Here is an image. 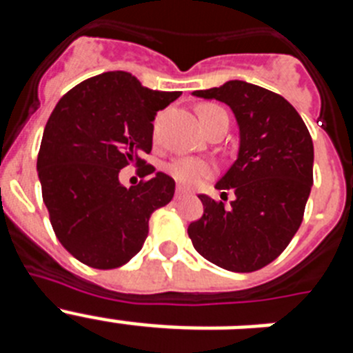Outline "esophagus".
Wrapping results in <instances>:
<instances>
[{
  "label": "esophagus",
  "instance_id": "34e87169",
  "mask_svg": "<svg viewBox=\"0 0 353 353\" xmlns=\"http://www.w3.org/2000/svg\"><path fill=\"white\" fill-rule=\"evenodd\" d=\"M183 196H187L185 189H183V187H176V192H174V198L180 199V198H183Z\"/></svg>",
  "mask_w": 353,
  "mask_h": 353
}]
</instances>
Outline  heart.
I'll list each match as a JSON object with an SVG mask.
<instances>
[{
	"label": "heart",
	"instance_id": "b5f03b06",
	"mask_svg": "<svg viewBox=\"0 0 353 353\" xmlns=\"http://www.w3.org/2000/svg\"><path fill=\"white\" fill-rule=\"evenodd\" d=\"M221 108L212 104H205L198 109L199 118L207 117V114L214 113V111H219ZM170 174L174 180L182 185L192 187L198 185L201 180L208 179L212 173H214V166L210 162L203 161V159H180V161H174L170 168H168Z\"/></svg>",
	"mask_w": 353,
	"mask_h": 353
}]
</instances>
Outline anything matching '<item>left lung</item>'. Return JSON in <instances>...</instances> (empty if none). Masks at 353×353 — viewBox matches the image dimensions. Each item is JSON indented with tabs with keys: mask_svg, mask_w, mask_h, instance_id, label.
Here are the masks:
<instances>
[{
	"mask_svg": "<svg viewBox=\"0 0 353 353\" xmlns=\"http://www.w3.org/2000/svg\"><path fill=\"white\" fill-rule=\"evenodd\" d=\"M192 95L232 108L240 129L239 157L215 189L235 192L230 208L199 194L203 215L187 233L196 251L221 269L254 272L276 260L297 233L313 185V139L281 95L245 81Z\"/></svg>",
	"mask_w": 353,
	"mask_h": 353,
	"instance_id": "left-lung-1",
	"label": "left lung"
}]
</instances>
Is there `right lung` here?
<instances>
[{
    "instance_id": "right-lung-1",
    "label": "right lung",
    "mask_w": 353,
    "mask_h": 353,
    "mask_svg": "<svg viewBox=\"0 0 353 353\" xmlns=\"http://www.w3.org/2000/svg\"><path fill=\"white\" fill-rule=\"evenodd\" d=\"M182 92L145 88L132 74L104 72L65 93L43 129L37 171L52 230L81 263L109 270L141 251L150 215L173 199L174 180L145 164L155 114ZM136 163L138 186L119 183Z\"/></svg>"
}]
</instances>
